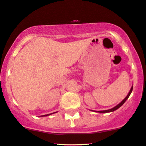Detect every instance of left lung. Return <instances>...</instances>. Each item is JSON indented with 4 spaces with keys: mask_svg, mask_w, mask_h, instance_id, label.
Listing matches in <instances>:
<instances>
[{
    "mask_svg": "<svg viewBox=\"0 0 146 146\" xmlns=\"http://www.w3.org/2000/svg\"><path fill=\"white\" fill-rule=\"evenodd\" d=\"M133 86H132V87H131V89H130V91H129V92L128 95H127V97H126V98H125V99H124V100H123V101H122L121 102H120V103H119V104H118V105L115 106V107L112 108H111V109L106 110H101V111H95V110H91V111H96V112H99V113H108V112H112V111H115V110H116L117 109H118V108H119L120 107H121V106L123 105L124 103H125V102H126V101H127V99L129 98V97L130 96L131 93V92H132V91H133Z\"/></svg>",
    "mask_w": 146,
    "mask_h": 146,
    "instance_id": "obj_1",
    "label": "left lung"
}]
</instances>
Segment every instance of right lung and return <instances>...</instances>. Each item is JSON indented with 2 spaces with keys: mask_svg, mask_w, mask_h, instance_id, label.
<instances>
[{
  "mask_svg": "<svg viewBox=\"0 0 146 146\" xmlns=\"http://www.w3.org/2000/svg\"><path fill=\"white\" fill-rule=\"evenodd\" d=\"M54 113H56V112H53V113H51V114H45V115H42V116H40L41 117L42 116H49V115H51L52 114H54Z\"/></svg>",
  "mask_w": 146,
  "mask_h": 146,
  "instance_id": "obj_1",
  "label": "right lung"
}]
</instances>
